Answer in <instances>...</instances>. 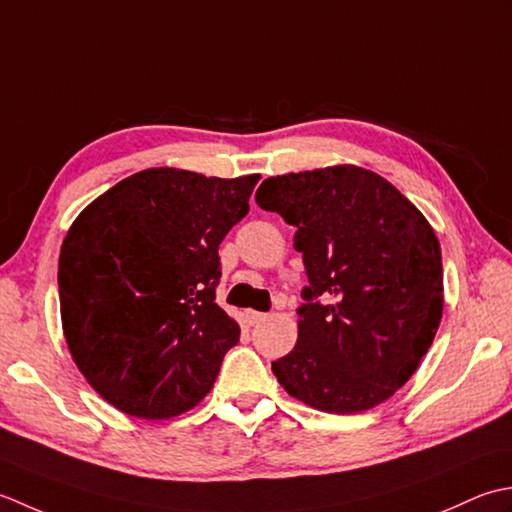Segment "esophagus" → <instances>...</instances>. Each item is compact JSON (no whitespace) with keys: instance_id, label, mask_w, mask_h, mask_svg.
Segmentation results:
<instances>
[{"instance_id":"obj_1","label":"esophagus","mask_w":512,"mask_h":512,"mask_svg":"<svg viewBox=\"0 0 512 512\" xmlns=\"http://www.w3.org/2000/svg\"><path fill=\"white\" fill-rule=\"evenodd\" d=\"M243 318L247 325H258V322H263L267 318V314H263V311H256V309H245Z\"/></svg>"}]
</instances>
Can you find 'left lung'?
<instances>
[{
  "label": "left lung",
  "instance_id": "8db88e82",
  "mask_svg": "<svg viewBox=\"0 0 512 512\" xmlns=\"http://www.w3.org/2000/svg\"><path fill=\"white\" fill-rule=\"evenodd\" d=\"M256 203L296 227L307 305L271 371L311 409L353 415L389 400L420 367L444 309L442 249L424 214L358 165L271 176Z\"/></svg>",
  "mask_w": 512,
  "mask_h": 512
}]
</instances>
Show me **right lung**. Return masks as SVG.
I'll return each mask as SVG.
<instances>
[{
	"mask_svg": "<svg viewBox=\"0 0 512 512\" xmlns=\"http://www.w3.org/2000/svg\"><path fill=\"white\" fill-rule=\"evenodd\" d=\"M260 174L150 168L95 198L59 254L61 327L103 400L168 420L212 391L241 336L216 305L218 245L249 212Z\"/></svg>",
	"mask_w": 512,
	"mask_h": 512,
	"instance_id": "right-lung-1",
	"label": "right lung"
}]
</instances>
